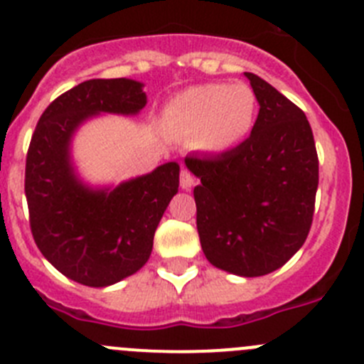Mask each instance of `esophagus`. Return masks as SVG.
<instances>
[{
    "label": "esophagus",
    "instance_id": "obj_1",
    "mask_svg": "<svg viewBox=\"0 0 364 364\" xmlns=\"http://www.w3.org/2000/svg\"><path fill=\"white\" fill-rule=\"evenodd\" d=\"M193 186H195V176H193L188 169H182V171H180V188L188 191Z\"/></svg>",
    "mask_w": 364,
    "mask_h": 364
}]
</instances>
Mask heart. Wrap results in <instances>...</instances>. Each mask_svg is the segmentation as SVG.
Segmentation results:
<instances>
[{
	"label": "heart",
	"instance_id": "obj_1",
	"mask_svg": "<svg viewBox=\"0 0 364 364\" xmlns=\"http://www.w3.org/2000/svg\"><path fill=\"white\" fill-rule=\"evenodd\" d=\"M257 119V96L245 82L193 85L169 100L164 121L173 132L195 137L202 151L220 154L250 136Z\"/></svg>",
	"mask_w": 364,
	"mask_h": 364
}]
</instances>
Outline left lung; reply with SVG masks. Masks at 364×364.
Returning <instances> with one entry per match:
<instances>
[{"label": "left lung", "instance_id": "obj_1", "mask_svg": "<svg viewBox=\"0 0 364 364\" xmlns=\"http://www.w3.org/2000/svg\"><path fill=\"white\" fill-rule=\"evenodd\" d=\"M259 102L252 134L213 157H186L200 178L196 228L216 268L261 277L289 261L306 241L318 189V154L302 109L254 73Z\"/></svg>", "mask_w": 364, "mask_h": 364}]
</instances>
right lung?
Wrapping results in <instances>:
<instances>
[{"label": "right lung", "mask_w": 364, "mask_h": 364, "mask_svg": "<svg viewBox=\"0 0 364 364\" xmlns=\"http://www.w3.org/2000/svg\"><path fill=\"white\" fill-rule=\"evenodd\" d=\"M143 84L128 78L87 80L48 105L26 155L24 193L41 254L68 279L105 288L143 268L157 225L178 191L180 166L166 162L114 189H91L69 161L75 130L100 112L137 114Z\"/></svg>", "instance_id": "add662e5"}]
</instances>
